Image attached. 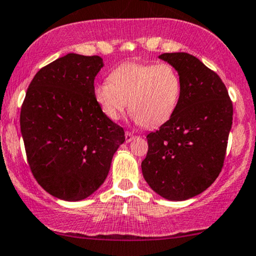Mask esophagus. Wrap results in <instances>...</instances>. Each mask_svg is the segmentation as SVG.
Wrapping results in <instances>:
<instances>
[{
    "instance_id": "34e87169",
    "label": "esophagus",
    "mask_w": 256,
    "mask_h": 256,
    "mask_svg": "<svg viewBox=\"0 0 256 256\" xmlns=\"http://www.w3.org/2000/svg\"><path fill=\"white\" fill-rule=\"evenodd\" d=\"M134 138V134H132V132H128V131L125 132V140H126V143H130V142Z\"/></svg>"
}]
</instances>
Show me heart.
I'll use <instances>...</instances> for the list:
<instances>
[{"label":"heart","instance_id":"1","mask_svg":"<svg viewBox=\"0 0 256 256\" xmlns=\"http://www.w3.org/2000/svg\"><path fill=\"white\" fill-rule=\"evenodd\" d=\"M182 82L169 64L126 62L96 84L93 96L106 118L118 120L130 108L136 120L154 128L169 120L180 104Z\"/></svg>","mask_w":256,"mask_h":256}]
</instances>
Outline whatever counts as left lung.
Wrapping results in <instances>:
<instances>
[{
    "label": "left lung",
    "mask_w": 256,
    "mask_h": 256,
    "mask_svg": "<svg viewBox=\"0 0 256 256\" xmlns=\"http://www.w3.org/2000/svg\"><path fill=\"white\" fill-rule=\"evenodd\" d=\"M182 82L169 120L146 136L142 171L154 192L183 200L203 192L221 172L232 124V102L218 74L188 53H164Z\"/></svg>",
    "instance_id": "8db88e82"
}]
</instances>
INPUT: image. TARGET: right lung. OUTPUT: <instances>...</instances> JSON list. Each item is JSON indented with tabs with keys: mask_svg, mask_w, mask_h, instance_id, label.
<instances>
[{
	"mask_svg": "<svg viewBox=\"0 0 256 256\" xmlns=\"http://www.w3.org/2000/svg\"><path fill=\"white\" fill-rule=\"evenodd\" d=\"M98 56L70 53L42 67L29 84L20 126L28 166L52 196L80 200L104 183L125 140L93 96Z\"/></svg>",
	"mask_w": 256,
	"mask_h": 256,
	"instance_id": "1",
	"label": "right lung"
}]
</instances>
